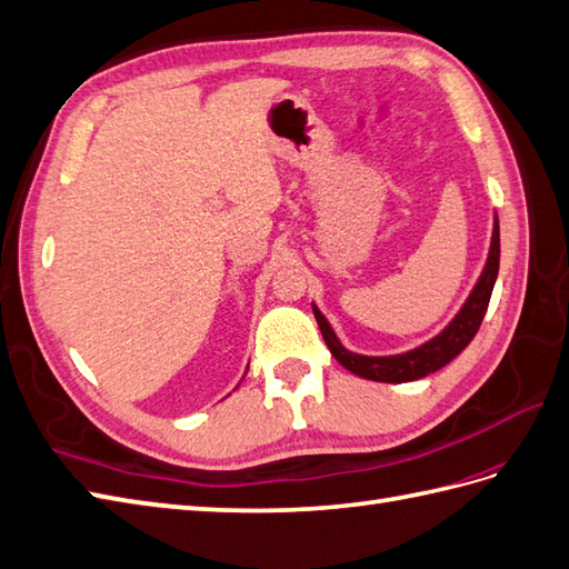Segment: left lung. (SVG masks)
<instances>
[{
    "label": "left lung",
    "instance_id": "8db88e82",
    "mask_svg": "<svg viewBox=\"0 0 569 569\" xmlns=\"http://www.w3.org/2000/svg\"><path fill=\"white\" fill-rule=\"evenodd\" d=\"M497 272H500V221H497V214L492 219V239H490V251L488 260H485L482 272L478 277V282L470 289L468 299L463 301V307L459 309L451 321L441 328L435 338L425 340L422 345L406 352L398 355H359L345 348V345L338 340L336 330L328 323V318L321 313V309L313 307V316L318 321V328L323 332V340L328 345L330 355L338 359V362L357 373V377L369 379V381H381V383H406L422 379L427 373H432L441 367H447L453 357H459L468 342L476 338V332L482 323V316L488 311L492 287L497 280Z\"/></svg>",
    "mask_w": 569,
    "mask_h": 569
}]
</instances>
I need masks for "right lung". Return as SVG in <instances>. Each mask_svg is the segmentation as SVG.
I'll list each match as a JSON object with an SVG mask.
<instances>
[{
    "label": "right lung",
    "instance_id": "right-lung-1",
    "mask_svg": "<svg viewBox=\"0 0 569 569\" xmlns=\"http://www.w3.org/2000/svg\"><path fill=\"white\" fill-rule=\"evenodd\" d=\"M246 371H248V369H246Z\"/></svg>",
    "mask_w": 569,
    "mask_h": 569
}]
</instances>
